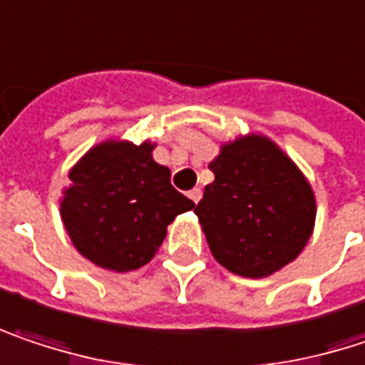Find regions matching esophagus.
<instances>
[{"label": "esophagus", "instance_id": "esophagus-1", "mask_svg": "<svg viewBox=\"0 0 365 365\" xmlns=\"http://www.w3.org/2000/svg\"><path fill=\"white\" fill-rule=\"evenodd\" d=\"M187 196H190V200H192L194 205H198V200L202 198V190H200V187H194V190H190Z\"/></svg>", "mask_w": 365, "mask_h": 365}]
</instances>
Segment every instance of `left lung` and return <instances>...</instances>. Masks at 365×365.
<instances>
[{
	"label": "left lung",
	"mask_w": 365,
	"mask_h": 365,
	"mask_svg": "<svg viewBox=\"0 0 365 365\" xmlns=\"http://www.w3.org/2000/svg\"><path fill=\"white\" fill-rule=\"evenodd\" d=\"M194 213L225 269L265 278L294 261L314 234L315 196L299 167L265 135L221 146Z\"/></svg>",
	"instance_id": "obj_1"
}]
</instances>
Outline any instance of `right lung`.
<instances>
[{"instance_id":"right-lung-1","label":"right lung","mask_w":365,"mask_h":365,"mask_svg":"<svg viewBox=\"0 0 365 365\" xmlns=\"http://www.w3.org/2000/svg\"><path fill=\"white\" fill-rule=\"evenodd\" d=\"M152 150L150 142L106 140L68 173L60 217L75 249L98 267L140 269L163 245L167 225L194 209Z\"/></svg>"}]
</instances>
